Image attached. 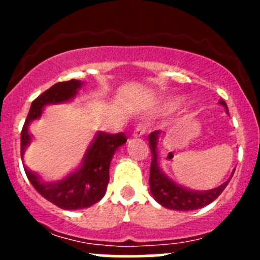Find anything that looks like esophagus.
<instances>
[{"label": "esophagus", "instance_id": "1", "mask_svg": "<svg viewBox=\"0 0 260 260\" xmlns=\"http://www.w3.org/2000/svg\"><path fill=\"white\" fill-rule=\"evenodd\" d=\"M145 132H146V125L138 124L137 127L135 128V131H133V136H135V137H141V136L145 135Z\"/></svg>", "mask_w": 260, "mask_h": 260}]
</instances>
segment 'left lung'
I'll use <instances>...</instances> for the list:
<instances>
[{
  "label": "left lung",
  "instance_id": "8db88e82",
  "mask_svg": "<svg viewBox=\"0 0 260 260\" xmlns=\"http://www.w3.org/2000/svg\"><path fill=\"white\" fill-rule=\"evenodd\" d=\"M219 103L224 106L228 112V106L222 99H220ZM159 133H161V131H154L148 136L149 148L152 152V162L151 169H149V190H151L154 200L167 209L188 211L204 208V206L211 204L215 199L219 198V195L224 191L230 180L225 181L222 185H220L216 188L206 191H195L179 185L175 181L169 179L162 172V170L159 169L158 153H157Z\"/></svg>",
  "mask_w": 260,
  "mask_h": 260
}]
</instances>
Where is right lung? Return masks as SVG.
<instances>
[{
  "mask_svg": "<svg viewBox=\"0 0 260 260\" xmlns=\"http://www.w3.org/2000/svg\"><path fill=\"white\" fill-rule=\"evenodd\" d=\"M83 83L72 79L60 81L44 91L31 104L26 122L21 132V157L23 158L26 147L31 143L28 124L41 117L44 107L49 104H59L70 101L77 95L78 89ZM127 142L124 133L109 135L98 132L89 146L83 164L78 170L68 175L65 179L56 182H45L36 172L23 166L31 185L41 196L65 210H79L94 205L106 195L109 181V165L118 147Z\"/></svg>",
  "mask_w": 260,
  "mask_h": 260,
  "instance_id": "1",
  "label": "right lung"
}]
</instances>
